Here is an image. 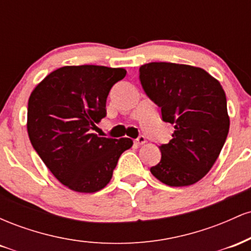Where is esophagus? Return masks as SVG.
Segmentation results:
<instances>
[{
    "mask_svg": "<svg viewBox=\"0 0 251 251\" xmlns=\"http://www.w3.org/2000/svg\"><path fill=\"white\" fill-rule=\"evenodd\" d=\"M134 143L137 144V145H144V144L146 143L145 137H144V135H139V137L134 140Z\"/></svg>",
    "mask_w": 251,
    "mask_h": 251,
    "instance_id": "esophagus-1",
    "label": "esophagus"
}]
</instances>
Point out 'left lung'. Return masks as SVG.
Segmentation results:
<instances>
[{"label":"left lung","mask_w":251,"mask_h":251,"mask_svg":"<svg viewBox=\"0 0 251 251\" xmlns=\"http://www.w3.org/2000/svg\"><path fill=\"white\" fill-rule=\"evenodd\" d=\"M144 91L162 108L175 132L159 146L162 159L151 174L169 186H189L211 170L229 132L224 89L203 68L172 62L140 67Z\"/></svg>","instance_id":"obj_1"}]
</instances>
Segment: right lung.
<instances>
[{"label": "right lung", "instance_id": "right-lung-1", "mask_svg": "<svg viewBox=\"0 0 251 251\" xmlns=\"http://www.w3.org/2000/svg\"><path fill=\"white\" fill-rule=\"evenodd\" d=\"M124 68L63 66L48 74L30 93L27 131L33 148L60 183L81 194L105 188L129 138L92 133L106 116V100Z\"/></svg>", "mask_w": 251, "mask_h": 251}]
</instances>
